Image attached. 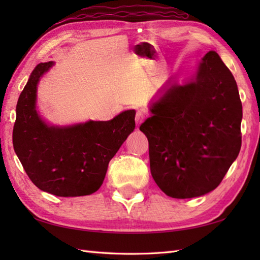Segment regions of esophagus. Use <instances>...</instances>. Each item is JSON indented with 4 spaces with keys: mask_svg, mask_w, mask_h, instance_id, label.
<instances>
[{
    "mask_svg": "<svg viewBox=\"0 0 260 260\" xmlns=\"http://www.w3.org/2000/svg\"><path fill=\"white\" fill-rule=\"evenodd\" d=\"M144 119H145V115H144V113L143 112H137L136 113V117H135V120H136V124H137V126L139 125H141L143 121H144Z\"/></svg>",
    "mask_w": 260,
    "mask_h": 260,
    "instance_id": "obj_1",
    "label": "esophagus"
}]
</instances>
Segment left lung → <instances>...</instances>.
<instances>
[{
  "mask_svg": "<svg viewBox=\"0 0 260 260\" xmlns=\"http://www.w3.org/2000/svg\"><path fill=\"white\" fill-rule=\"evenodd\" d=\"M140 126L151 173L165 194L200 197L214 190L241 147L242 105L231 71L209 51L192 80L172 85Z\"/></svg>",
  "mask_w": 260,
  "mask_h": 260,
  "instance_id": "1",
  "label": "left lung"
}]
</instances>
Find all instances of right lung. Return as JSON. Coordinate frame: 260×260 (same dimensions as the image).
<instances>
[{"label": "right lung", "instance_id": "1", "mask_svg": "<svg viewBox=\"0 0 260 260\" xmlns=\"http://www.w3.org/2000/svg\"><path fill=\"white\" fill-rule=\"evenodd\" d=\"M53 62L39 63L16 105L13 147L33 184L57 197H80L103 184L108 163L135 128V110L107 121L51 127L36 110L37 85Z\"/></svg>", "mask_w": 260, "mask_h": 260}]
</instances>
